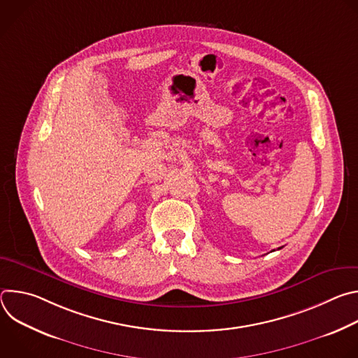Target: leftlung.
Here are the masks:
<instances>
[{
    "instance_id": "left-lung-1",
    "label": "left lung",
    "mask_w": 358,
    "mask_h": 358,
    "mask_svg": "<svg viewBox=\"0 0 358 358\" xmlns=\"http://www.w3.org/2000/svg\"><path fill=\"white\" fill-rule=\"evenodd\" d=\"M279 249H280V248H279Z\"/></svg>"
}]
</instances>
